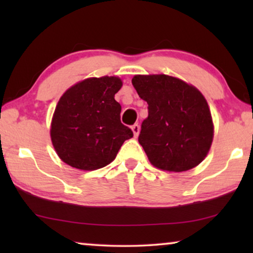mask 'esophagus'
Listing matches in <instances>:
<instances>
[{
	"instance_id": "obj_1",
	"label": "esophagus",
	"mask_w": 253,
	"mask_h": 253,
	"mask_svg": "<svg viewBox=\"0 0 253 253\" xmlns=\"http://www.w3.org/2000/svg\"><path fill=\"white\" fill-rule=\"evenodd\" d=\"M131 130H132V132H133V136H134V138H137V137H138V134H139L140 126H138V124H133V126H131Z\"/></svg>"
}]
</instances>
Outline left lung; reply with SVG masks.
<instances>
[{
  "label": "left lung",
  "instance_id": "left-lung-1",
  "mask_svg": "<svg viewBox=\"0 0 253 253\" xmlns=\"http://www.w3.org/2000/svg\"><path fill=\"white\" fill-rule=\"evenodd\" d=\"M132 85L148 105L138 141L151 164L171 172L197 167L209 154L214 137L203 93L168 75H136Z\"/></svg>",
  "mask_w": 253,
  "mask_h": 253
}]
</instances>
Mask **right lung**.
<instances>
[{"instance_id": "1", "label": "right lung", "mask_w": 253, "mask_h": 253, "mask_svg": "<svg viewBox=\"0 0 253 253\" xmlns=\"http://www.w3.org/2000/svg\"><path fill=\"white\" fill-rule=\"evenodd\" d=\"M116 76L91 77L69 87L58 100L50 123V139L58 158L81 170H96L116 158L133 137L121 123L115 94L122 87Z\"/></svg>"}]
</instances>
